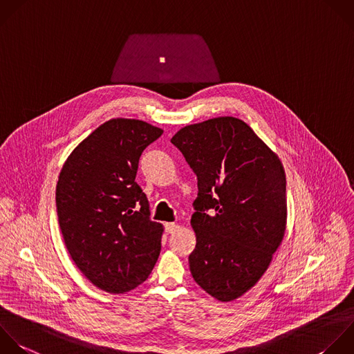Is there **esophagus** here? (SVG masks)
Listing matches in <instances>:
<instances>
[{
  "instance_id": "obj_1",
  "label": "esophagus",
  "mask_w": 354,
  "mask_h": 354,
  "mask_svg": "<svg viewBox=\"0 0 354 354\" xmlns=\"http://www.w3.org/2000/svg\"><path fill=\"white\" fill-rule=\"evenodd\" d=\"M165 228H166V232H167V234H173V232H176V231L180 228V225L176 224V223H166V224H165Z\"/></svg>"
}]
</instances>
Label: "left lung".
<instances>
[{
    "instance_id": "8db88e82",
    "label": "left lung",
    "mask_w": 354,
    "mask_h": 354,
    "mask_svg": "<svg viewBox=\"0 0 354 354\" xmlns=\"http://www.w3.org/2000/svg\"><path fill=\"white\" fill-rule=\"evenodd\" d=\"M171 144L198 177L191 274L216 300L234 301L259 282L283 239L288 212L282 162L232 116L185 126Z\"/></svg>"
}]
</instances>
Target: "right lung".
Here are the masks:
<instances>
[{"label":"right lung","mask_w":354,"mask_h":354,"mask_svg":"<svg viewBox=\"0 0 354 354\" xmlns=\"http://www.w3.org/2000/svg\"><path fill=\"white\" fill-rule=\"evenodd\" d=\"M162 134L142 120L111 119L72 151L59 173L55 199L65 245L105 292L134 289L159 257L165 228L149 220L136 176L142 151Z\"/></svg>","instance_id":"add662e5"}]
</instances>
